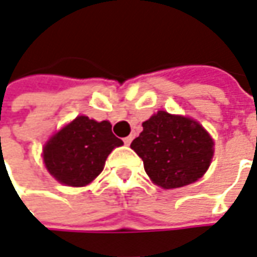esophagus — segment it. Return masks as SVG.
<instances>
[{
	"mask_svg": "<svg viewBox=\"0 0 257 257\" xmlns=\"http://www.w3.org/2000/svg\"><path fill=\"white\" fill-rule=\"evenodd\" d=\"M132 139H134V136H126L125 139H123V142H125V145H131V142H132Z\"/></svg>",
	"mask_w": 257,
	"mask_h": 257,
	"instance_id": "1",
	"label": "esophagus"
}]
</instances>
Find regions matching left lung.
<instances>
[{"mask_svg": "<svg viewBox=\"0 0 257 257\" xmlns=\"http://www.w3.org/2000/svg\"><path fill=\"white\" fill-rule=\"evenodd\" d=\"M131 148L159 187L179 188L204 176L214 156V141L198 122L159 111L142 123Z\"/></svg>", "mask_w": 257, "mask_h": 257, "instance_id": "left-lung-1", "label": "left lung"}]
</instances>
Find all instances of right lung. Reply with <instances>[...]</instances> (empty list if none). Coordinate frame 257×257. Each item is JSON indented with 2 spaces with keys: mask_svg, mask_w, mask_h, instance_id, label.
<instances>
[{
  "mask_svg": "<svg viewBox=\"0 0 257 257\" xmlns=\"http://www.w3.org/2000/svg\"><path fill=\"white\" fill-rule=\"evenodd\" d=\"M108 121L80 115L63 126L43 148V162L59 183L84 187L102 172L108 155L123 142L112 134Z\"/></svg>",
  "mask_w": 257,
  "mask_h": 257,
  "instance_id": "1",
  "label": "right lung"
}]
</instances>
